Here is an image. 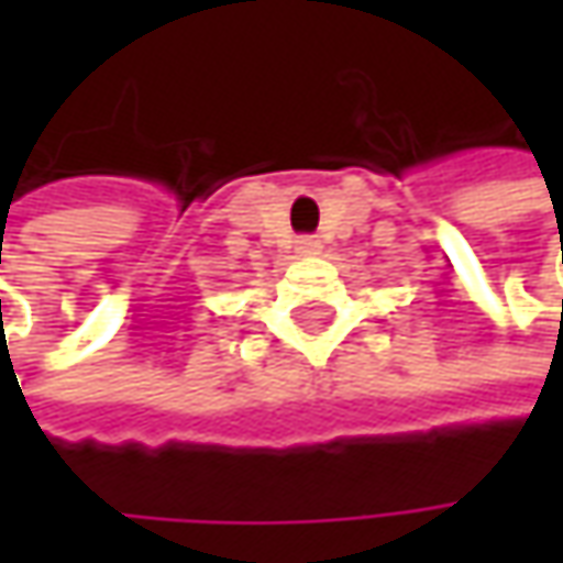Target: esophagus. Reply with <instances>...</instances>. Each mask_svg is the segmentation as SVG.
<instances>
[{
    "label": "esophagus",
    "mask_w": 563,
    "mask_h": 563,
    "mask_svg": "<svg viewBox=\"0 0 563 563\" xmlns=\"http://www.w3.org/2000/svg\"><path fill=\"white\" fill-rule=\"evenodd\" d=\"M316 250H319V241H316V238H300V241H297V253H303V256H307V253H316Z\"/></svg>",
    "instance_id": "34e87169"
}]
</instances>
